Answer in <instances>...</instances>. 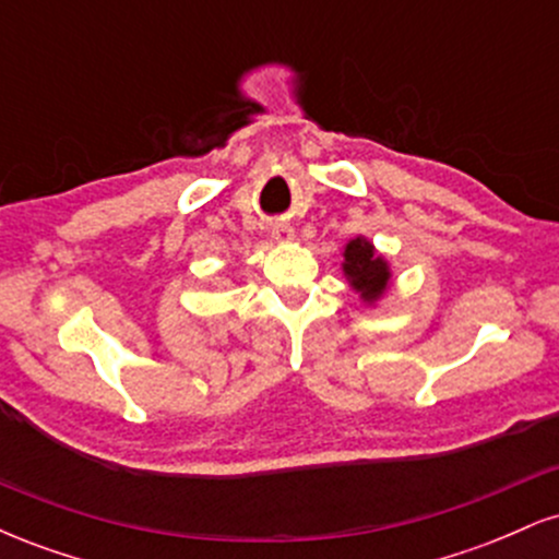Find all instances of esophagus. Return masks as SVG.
I'll use <instances>...</instances> for the list:
<instances>
[{"label": "esophagus", "instance_id": "esophagus-1", "mask_svg": "<svg viewBox=\"0 0 559 559\" xmlns=\"http://www.w3.org/2000/svg\"><path fill=\"white\" fill-rule=\"evenodd\" d=\"M273 239L275 241H292L294 228L288 226V223H278V226H273Z\"/></svg>", "mask_w": 559, "mask_h": 559}]
</instances>
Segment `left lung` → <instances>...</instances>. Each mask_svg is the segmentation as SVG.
I'll return each instance as SVG.
<instances>
[{
	"label": "left lung",
	"mask_w": 559,
	"mask_h": 559,
	"mask_svg": "<svg viewBox=\"0 0 559 559\" xmlns=\"http://www.w3.org/2000/svg\"><path fill=\"white\" fill-rule=\"evenodd\" d=\"M344 273L349 284L362 294V299L373 301L389 284V267L376 258L373 243L365 239H352L344 249Z\"/></svg>",
	"instance_id": "obj_1"
}]
</instances>
